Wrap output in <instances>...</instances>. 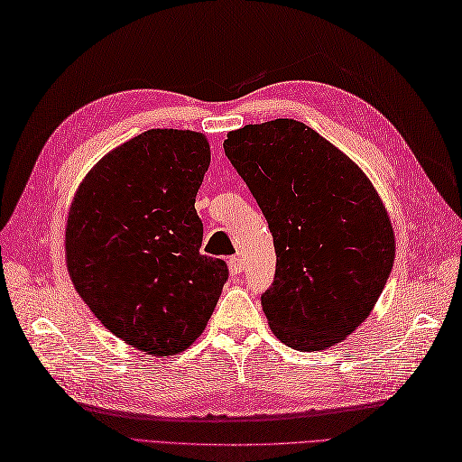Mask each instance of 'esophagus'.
I'll return each mask as SVG.
<instances>
[{"label":"esophagus","mask_w":462,"mask_h":462,"mask_svg":"<svg viewBox=\"0 0 462 462\" xmlns=\"http://www.w3.org/2000/svg\"><path fill=\"white\" fill-rule=\"evenodd\" d=\"M229 270H231V274H241L243 270H245L243 258H239V256H231V258H229Z\"/></svg>","instance_id":"34e87169"}]
</instances>
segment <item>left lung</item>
Wrapping results in <instances>:
<instances>
[{
  "label": "left lung",
  "mask_w": 462,
  "mask_h": 462,
  "mask_svg": "<svg viewBox=\"0 0 462 462\" xmlns=\"http://www.w3.org/2000/svg\"><path fill=\"white\" fill-rule=\"evenodd\" d=\"M225 154L273 233L270 329L296 351H323L373 311L396 254L392 223L366 174L294 119L229 131Z\"/></svg>",
  "instance_id": "obj_1"
}]
</instances>
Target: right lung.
Here are the masks:
<instances>
[{
    "instance_id": "obj_1",
    "label": "right lung",
    "mask_w": 462,
    "mask_h": 462,
    "mask_svg": "<svg viewBox=\"0 0 462 462\" xmlns=\"http://www.w3.org/2000/svg\"><path fill=\"white\" fill-rule=\"evenodd\" d=\"M209 161L206 134L151 129L107 152L72 199V284L106 329L146 355L192 345L227 282L225 261L199 253L194 204Z\"/></svg>"
}]
</instances>
